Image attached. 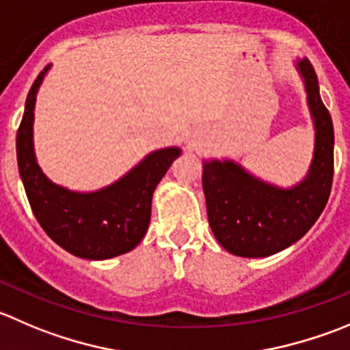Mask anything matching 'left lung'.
I'll return each instance as SVG.
<instances>
[{
  "label": "left lung",
  "mask_w": 350,
  "mask_h": 350,
  "mask_svg": "<svg viewBox=\"0 0 350 350\" xmlns=\"http://www.w3.org/2000/svg\"><path fill=\"white\" fill-rule=\"evenodd\" d=\"M314 121V155L303 183L280 189L230 161L203 165V193L213 236L229 253L270 256L299 241L323 212L334 181V124L308 57L297 63Z\"/></svg>",
  "instance_id": "obj_1"
}]
</instances>
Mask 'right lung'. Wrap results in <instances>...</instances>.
I'll return each mask as SVG.
<instances>
[{
	"instance_id": "right-lung-1",
	"label": "right lung",
	"mask_w": 350,
	"mask_h": 350,
	"mask_svg": "<svg viewBox=\"0 0 350 350\" xmlns=\"http://www.w3.org/2000/svg\"><path fill=\"white\" fill-rule=\"evenodd\" d=\"M44 68L27 96L25 113L16 131V159L30 208L47 236L71 254L107 260L133 250L150 224L152 195L179 148L152 152L124 178L100 191L75 193L53 185L33 155L32 123L36 94Z\"/></svg>"
}]
</instances>
